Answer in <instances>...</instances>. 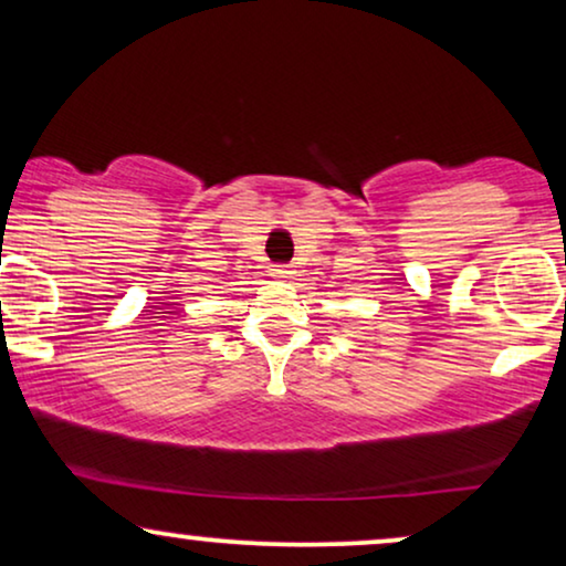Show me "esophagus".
I'll use <instances>...</instances> for the list:
<instances>
[{"mask_svg":"<svg viewBox=\"0 0 566 566\" xmlns=\"http://www.w3.org/2000/svg\"><path fill=\"white\" fill-rule=\"evenodd\" d=\"M270 275L281 277V281H289V277L296 275V270H293L291 265H270Z\"/></svg>","mask_w":566,"mask_h":566,"instance_id":"esophagus-1","label":"esophagus"}]
</instances>
